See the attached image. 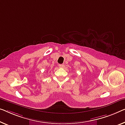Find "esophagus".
<instances>
[{
	"label": "esophagus",
	"instance_id": "obj_1",
	"mask_svg": "<svg viewBox=\"0 0 125 125\" xmlns=\"http://www.w3.org/2000/svg\"><path fill=\"white\" fill-rule=\"evenodd\" d=\"M58 66L59 67H61V68H62V67H64V65L63 64H59V65H58Z\"/></svg>",
	"mask_w": 125,
	"mask_h": 125
}]
</instances>
